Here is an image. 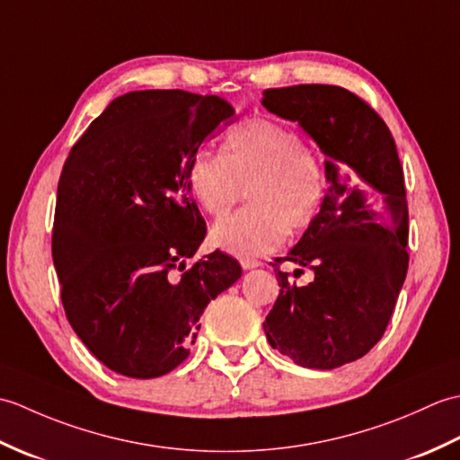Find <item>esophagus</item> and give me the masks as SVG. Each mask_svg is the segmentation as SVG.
<instances>
[{"instance_id":"esophagus-1","label":"esophagus","mask_w":460,"mask_h":460,"mask_svg":"<svg viewBox=\"0 0 460 460\" xmlns=\"http://www.w3.org/2000/svg\"><path fill=\"white\" fill-rule=\"evenodd\" d=\"M261 265H262L261 261H252V259H241V267H243V270L257 269V267H261Z\"/></svg>"}]
</instances>
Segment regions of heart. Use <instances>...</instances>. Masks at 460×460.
Returning <instances> with one entry per match:
<instances>
[{"mask_svg":"<svg viewBox=\"0 0 460 460\" xmlns=\"http://www.w3.org/2000/svg\"><path fill=\"white\" fill-rule=\"evenodd\" d=\"M191 198L223 217L247 190L251 208L211 227V243L241 259L267 255L320 217L328 198L324 158L290 126L267 119L243 122L225 136L223 154L198 152L190 164Z\"/></svg>","mask_w":460,"mask_h":460,"instance_id":"b5f03b06","label":"heart"}]
</instances>
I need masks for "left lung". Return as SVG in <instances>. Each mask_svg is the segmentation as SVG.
I'll list each match as a JSON object with an SVG mask.
<instances>
[{"mask_svg": "<svg viewBox=\"0 0 460 460\" xmlns=\"http://www.w3.org/2000/svg\"><path fill=\"white\" fill-rule=\"evenodd\" d=\"M262 106L298 122L330 158L328 198L318 221L287 257L272 262L280 292L262 328L269 344L295 364L334 369L377 344L403 287V168L387 124L341 86L267 89ZM285 260L314 270L315 280L296 288L278 267Z\"/></svg>", "mask_w": 460, "mask_h": 460, "instance_id": "1", "label": "left lung"}]
</instances>
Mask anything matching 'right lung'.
Segmentation results:
<instances>
[{"label": "right lung", "mask_w": 460, "mask_h": 460, "mask_svg": "<svg viewBox=\"0 0 460 460\" xmlns=\"http://www.w3.org/2000/svg\"><path fill=\"white\" fill-rule=\"evenodd\" d=\"M235 109L213 94L136 91L73 146L57 188L53 262L68 324L120 376L170 374L190 356L209 302L241 277L205 239L188 172Z\"/></svg>", "instance_id": "add662e5"}]
</instances>
